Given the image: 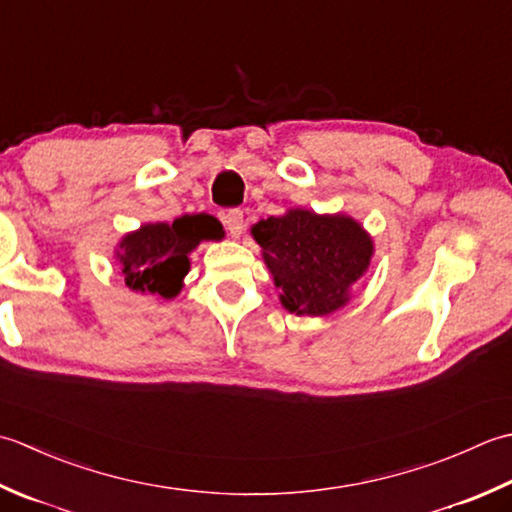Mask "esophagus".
<instances>
[{"mask_svg": "<svg viewBox=\"0 0 512 512\" xmlns=\"http://www.w3.org/2000/svg\"><path fill=\"white\" fill-rule=\"evenodd\" d=\"M223 223L225 227L229 229V234H232L234 238H238L243 234L245 229V221H243V212L241 210H227L223 214Z\"/></svg>", "mask_w": 512, "mask_h": 512, "instance_id": "34e87169", "label": "esophagus"}]
</instances>
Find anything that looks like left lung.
Listing matches in <instances>:
<instances>
[{"label": "left lung", "instance_id": "obj_1", "mask_svg": "<svg viewBox=\"0 0 512 512\" xmlns=\"http://www.w3.org/2000/svg\"><path fill=\"white\" fill-rule=\"evenodd\" d=\"M280 302L296 316H329L351 298V287L367 271L373 241L358 221L344 214L289 210L252 227Z\"/></svg>", "mask_w": 512, "mask_h": 512}]
</instances>
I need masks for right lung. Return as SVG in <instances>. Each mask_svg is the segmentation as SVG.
Here are the masks:
<instances>
[{"mask_svg":"<svg viewBox=\"0 0 512 512\" xmlns=\"http://www.w3.org/2000/svg\"><path fill=\"white\" fill-rule=\"evenodd\" d=\"M223 238L210 214H185L174 223H148L121 238L117 260L125 285L139 294L174 298L190 271V254L201 241Z\"/></svg>","mask_w":512,"mask_h":512,"instance_id":"obj_1","label":"right lung"}]
</instances>
